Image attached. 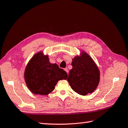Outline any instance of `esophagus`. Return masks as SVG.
Masks as SVG:
<instances>
[{
	"instance_id": "obj_1",
	"label": "esophagus",
	"mask_w": 128,
	"mask_h": 128,
	"mask_svg": "<svg viewBox=\"0 0 128 128\" xmlns=\"http://www.w3.org/2000/svg\"><path fill=\"white\" fill-rule=\"evenodd\" d=\"M64 70H65V71H66V72L67 73H68V68H65L64 69Z\"/></svg>"
}]
</instances>
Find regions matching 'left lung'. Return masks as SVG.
Listing matches in <instances>:
<instances>
[{"instance_id": "8db88e82", "label": "left lung", "mask_w": 128, "mask_h": 128, "mask_svg": "<svg viewBox=\"0 0 128 128\" xmlns=\"http://www.w3.org/2000/svg\"><path fill=\"white\" fill-rule=\"evenodd\" d=\"M67 81L71 88L78 94L86 95L96 89L100 80V73L92 58L84 52L76 56L72 62Z\"/></svg>"}]
</instances>
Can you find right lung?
<instances>
[{"label": "right lung", "mask_w": 128, "mask_h": 128, "mask_svg": "<svg viewBox=\"0 0 128 128\" xmlns=\"http://www.w3.org/2000/svg\"><path fill=\"white\" fill-rule=\"evenodd\" d=\"M66 71L56 64H51L47 55L38 52L33 56L26 67L24 78L29 89L35 94L48 95L55 89L59 80H66Z\"/></svg>", "instance_id": "obj_1"}]
</instances>
